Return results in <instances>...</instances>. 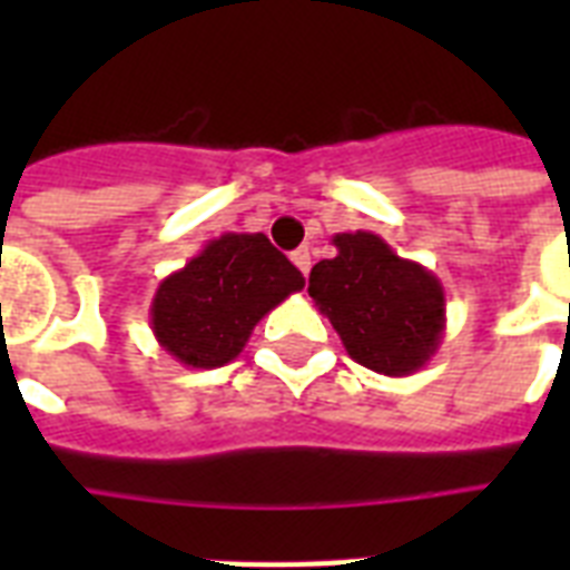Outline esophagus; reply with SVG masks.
Segmentation results:
<instances>
[{
  "label": "esophagus",
  "mask_w": 570,
  "mask_h": 570,
  "mask_svg": "<svg viewBox=\"0 0 570 570\" xmlns=\"http://www.w3.org/2000/svg\"><path fill=\"white\" fill-rule=\"evenodd\" d=\"M293 263H295V266H298V272H302V275L307 277V272H311V250H307V248L293 250Z\"/></svg>",
  "instance_id": "1"
}]
</instances>
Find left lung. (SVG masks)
<instances>
[{"label":"left lung","mask_w":570,"mask_h":570,"mask_svg":"<svg viewBox=\"0 0 570 570\" xmlns=\"http://www.w3.org/2000/svg\"><path fill=\"white\" fill-rule=\"evenodd\" d=\"M331 242L337 257L313 266L307 293L348 357L393 379L423 370L446 328L441 281L370 230L337 233Z\"/></svg>","instance_id":"left-lung-1"}]
</instances>
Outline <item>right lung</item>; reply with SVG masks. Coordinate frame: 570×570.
<instances>
[{
    "mask_svg": "<svg viewBox=\"0 0 570 570\" xmlns=\"http://www.w3.org/2000/svg\"><path fill=\"white\" fill-rule=\"evenodd\" d=\"M302 286V272L263 233H224L159 284L150 328L174 361L215 370L236 361L254 325Z\"/></svg>",
    "mask_w": 570,
    "mask_h": 570,
    "instance_id": "1",
    "label": "right lung"
}]
</instances>
